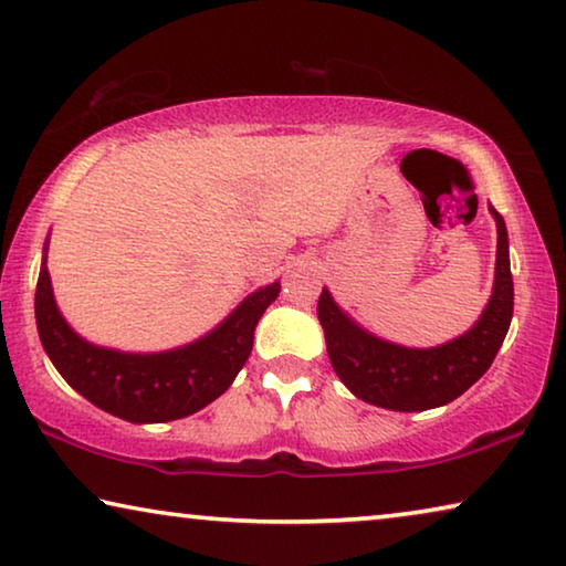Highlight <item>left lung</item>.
<instances>
[{"instance_id":"8db88e82","label":"left lung","mask_w":566,"mask_h":566,"mask_svg":"<svg viewBox=\"0 0 566 566\" xmlns=\"http://www.w3.org/2000/svg\"><path fill=\"white\" fill-rule=\"evenodd\" d=\"M496 221V272L489 304L469 332L438 347L388 343L347 315L322 286L317 317L325 329L327 355L345 388L365 402L388 410L416 412L441 408L463 396L489 370L514 315V280L509 264L504 217L489 203Z\"/></svg>"}]
</instances>
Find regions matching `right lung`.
Masks as SVG:
<instances>
[{"label":"right lung","mask_w":566,"mask_h":566,"mask_svg":"<svg viewBox=\"0 0 566 566\" xmlns=\"http://www.w3.org/2000/svg\"><path fill=\"white\" fill-rule=\"evenodd\" d=\"M48 244L34 294L42 347L57 373L93 406L128 423H166L201 410L229 390L254 345L256 322L280 297L282 284H266L221 322L184 347L166 353H120L87 343L67 325L52 294Z\"/></svg>","instance_id":"obj_1"}]
</instances>
